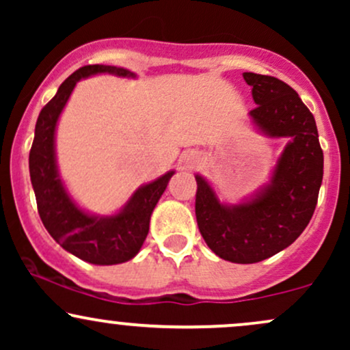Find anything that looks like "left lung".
Returning <instances> with one entry per match:
<instances>
[{
  "mask_svg": "<svg viewBox=\"0 0 350 350\" xmlns=\"http://www.w3.org/2000/svg\"><path fill=\"white\" fill-rule=\"evenodd\" d=\"M256 107L253 123L271 138H290L268 186L227 206L196 174V219L204 240L220 258L256 263L295 242L311 220L323 183L324 156L314 116L283 80L243 72Z\"/></svg>",
  "mask_w": 350,
  "mask_h": 350,
  "instance_id": "obj_1",
  "label": "left lung"
}]
</instances>
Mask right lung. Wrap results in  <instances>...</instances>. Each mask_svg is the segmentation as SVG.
I'll return each instance as SVG.
<instances>
[{
    "label": "right lung",
    "instance_id": "1",
    "mask_svg": "<svg viewBox=\"0 0 350 350\" xmlns=\"http://www.w3.org/2000/svg\"><path fill=\"white\" fill-rule=\"evenodd\" d=\"M95 74L131 77L133 72L113 66H85L75 70L59 87L54 98L42 108L36 122L29 152V174L44 227L64 250L83 262L116 265L131 260L139 252L150 230L152 211L174 171L138 187L118 214L100 217L87 214L72 200L60 180L55 161V126L80 79Z\"/></svg>",
    "mask_w": 350,
    "mask_h": 350
}]
</instances>
